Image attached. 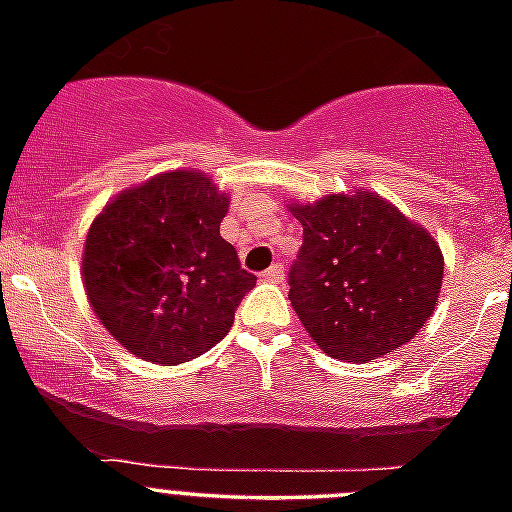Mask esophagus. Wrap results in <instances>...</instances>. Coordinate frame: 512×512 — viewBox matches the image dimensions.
Here are the masks:
<instances>
[{
  "mask_svg": "<svg viewBox=\"0 0 512 512\" xmlns=\"http://www.w3.org/2000/svg\"><path fill=\"white\" fill-rule=\"evenodd\" d=\"M261 279H264V282H271V284L282 282V279H284V266L282 264H271L269 269L261 271Z\"/></svg>",
  "mask_w": 512,
  "mask_h": 512,
  "instance_id": "34e87169",
  "label": "esophagus"
}]
</instances>
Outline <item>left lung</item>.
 <instances>
[{"instance_id":"left-lung-1","label":"left lung","mask_w":512,"mask_h":512,"mask_svg":"<svg viewBox=\"0 0 512 512\" xmlns=\"http://www.w3.org/2000/svg\"><path fill=\"white\" fill-rule=\"evenodd\" d=\"M287 207L302 225L289 300L307 336L356 364L413 341L441 292L436 238L369 189Z\"/></svg>"}]
</instances>
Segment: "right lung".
Listing matches in <instances>:
<instances>
[{
	"mask_svg": "<svg viewBox=\"0 0 512 512\" xmlns=\"http://www.w3.org/2000/svg\"><path fill=\"white\" fill-rule=\"evenodd\" d=\"M230 197L197 169L122 189L89 225L81 282L99 323L130 354L161 366L210 351L233 328L256 277L220 223Z\"/></svg>",
	"mask_w": 512,
	"mask_h": 512,
	"instance_id": "obj_1",
	"label": "right lung"
}]
</instances>
